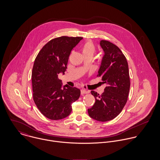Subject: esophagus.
Returning a JSON list of instances; mask_svg holds the SVG:
<instances>
[{
  "instance_id": "1",
  "label": "esophagus",
  "mask_w": 160,
  "mask_h": 160,
  "mask_svg": "<svg viewBox=\"0 0 160 160\" xmlns=\"http://www.w3.org/2000/svg\"><path fill=\"white\" fill-rule=\"evenodd\" d=\"M81 95H84V94L89 93V91H87V90H85V89H81Z\"/></svg>"
}]
</instances>
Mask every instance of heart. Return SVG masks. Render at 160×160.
Instances as JSON below:
<instances>
[{
    "label": "heart",
    "mask_w": 160,
    "mask_h": 160,
    "mask_svg": "<svg viewBox=\"0 0 160 160\" xmlns=\"http://www.w3.org/2000/svg\"><path fill=\"white\" fill-rule=\"evenodd\" d=\"M81 52L83 56L89 55L93 57L95 52V47L92 42L88 41L82 47Z\"/></svg>",
    "instance_id": "1"
}]
</instances>
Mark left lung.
<instances>
[{"instance_id":"8db88e82","label":"left lung","mask_w":160,"mask_h":160,"mask_svg":"<svg viewBox=\"0 0 160 160\" xmlns=\"http://www.w3.org/2000/svg\"><path fill=\"white\" fill-rule=\"evenodd\" d=\"M100 46L104 52L98 76L106 87L102 94L92 91L95 102L88 114L92 119L105 122L116 118L126 105L130 89L127 60L121 50L113 43L102 40Z\"/></svg>"}]
</instances>
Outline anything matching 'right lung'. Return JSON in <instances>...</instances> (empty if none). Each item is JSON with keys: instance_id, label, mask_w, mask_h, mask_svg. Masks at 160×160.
<instances>
[{"instance_id": "right-lung-1", "label": "right lung", "mask_w": 160, "mask_h": 160, "mask_svg": "<svg viewBox=\"0 0 160 160\" xmlns=\"http://www.w3.org/2000/svg\"><path fill=\"white\" fill-rule=\"evenodd\" d=\"M81 37L62 36L42 47L36 57L32 71L33 99L41 113L52 120L65 118L72 110L71 104L81 94L75 87L62 85L58 78L65 74L72 49Z\"/></svg>"}]
</instances>
